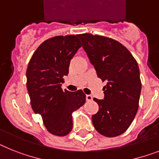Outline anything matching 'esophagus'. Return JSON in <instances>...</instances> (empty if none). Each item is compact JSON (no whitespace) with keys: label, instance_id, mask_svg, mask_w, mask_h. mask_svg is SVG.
Wrapping results in <instances>:
<instances>
[{"label":"esophagus","instance_id":"34e87169","mask_svg":"<svg viewBox=\"0 0 159 159\" xmlns=\"http://www.w3.org/2000/svg\"><path fill=\"white\" fill-rule=\"evenodd\" d=\"M93 100V97L91 95H86V101L87 102H91Z\"/></svg>","mask_w":159,"mask_h":159}]
</instances>
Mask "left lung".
<instances>
[{"mask_svg": "<svg viewBox=\"0 0 159 159\" xmlns=\"http://www.w3.org/2000/svg\"><path fill=\"white\" fill-rule=\"evenodd\" d=\"M98 78L106 81L104 99L93 98L98 113L92 116L95 129L107 137L123 134L138 111L141 91L136 59L119 41L102 35H78Z\"/></svg>", "mask_w": 159, "mask_h": 159, "instance_id": "1", "label": "left lung"}]
</instances>
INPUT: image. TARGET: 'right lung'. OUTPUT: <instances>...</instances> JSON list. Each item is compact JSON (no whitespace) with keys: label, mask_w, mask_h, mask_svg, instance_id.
I'll list each match as a JSON object with an SVG mask.
<instances>
[{"label":"right lung","mask_w":159,"mask_h":159,"mask_svg":"<svg viewBox=\"0 0 159 159\" xmlns=\"http://www.w3.org/2000/svg\"><path fill=\"white\" fill-rule=\"evenodd\" d=\"M80 47L76 35L54 36L38 47L27 66L31 108L41 115L45 128L55 136H66L71 131L72 113L85 103L82 90L71 93L61 88L70 60Z\"/></svg>","instance_id":"right-lung-1"}]
</instances>
